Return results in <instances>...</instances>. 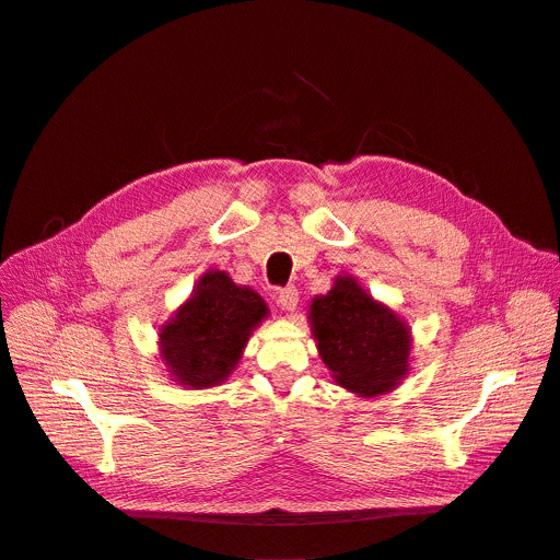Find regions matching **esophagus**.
Instances as JSON below:
<instances>
[{"mask_svg":"<svg viewBox=\"0 0 560 560\" xmlns=\"http://www.w3.org/2000/svg\"><path fill=\"white\" fill-rule=\"evenodd\" d=\"M277 302L285 308V311H295L298 304H300V292L295 285H285V288H279L277 292Z\"/></svg>","mask_w":560,"mask_h":560,"instance_id":"34e87169","label":"esophagus"}]
</instances>
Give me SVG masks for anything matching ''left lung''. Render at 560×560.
<instances>
[{
    "mask_svg": "<svg viewBox=\"0 0 560 560\" xmlns=\"http://www.w3.org/2000/svg\"><path fill=\"white\" fill-rule=\"evenodd\" d=\"M311 325L322 361L351 393H388L408 372V327L351 277H338L325 298L313 300Z\"/></svg>",
    "mask_w": 560,
    "mask_h": 560,
    "instance_id": "8db88e82",
    "label": "left lung"
}]
</instances>
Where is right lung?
Returning a JSON list of instances; mask_svg holds the SVG:
<instances>
[{"mask_svg":"<svg viewBox=\"0 0 560 560\" xmlns=\"http://www.w3.org/2000/svg\"><path fill=\"white\" fill-rule=\"evenodd\" d=\"M268 306L258 292L235 285L224 272L203 275L192 298L161 329L163 359L179 386L195 390L224 381Z\"/></svg>","mask_w":560,"mask_h":560,"instance_id":"right-lung-1","label":"right lung"}]
</instances>
